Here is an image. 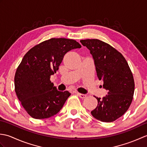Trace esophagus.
Returning a JSON list of instances; mask_svg holds the SVG:
<instances>
[{"label": "esophagus", "instance_id": "1", "mask_svg": "<svg viewBox=\"0 0 147 147\" xmlns=\"http://www.w3.org/2000/svg\"><path fill=\"white\" fill-rule=\"evenodd\" d=\"M76 93L80 96L81 98H85L86 96V95L85 94H82V93Z\"/></svg>", "mask_w": 147, "mask_h": 147}]
</instances>
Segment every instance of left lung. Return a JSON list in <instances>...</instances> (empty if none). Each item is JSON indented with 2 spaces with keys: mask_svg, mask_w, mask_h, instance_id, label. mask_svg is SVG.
Masks as SVG:
<instances>
[{
  "mask_svg": "<svg viewBox=\"0 0 147 147\" xmlns=\"http://www.w3.org/2000/svg\"><path fill=\"white\" fill-rule=\"evenodd\" d=\"M80 42L90 50L97 76L108 91L102 99L95 96L98 105L91 114L100 121L113 122L125 113L132 102L135 91L132 72L121 53L108 43L98 39Z\"/></svg>",
  "mask_w": 147,
  "mask_h": 147,
  "instance_id": "1",
  "label": "left lung"
}]
</instances>
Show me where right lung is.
Here are the masks:
<instances>
[{
  "label": "right lung",
  "instance_id": "right-lung-1",
  "mask_svg": "<svg viewBox=\"0 0 147 147\" xmlns=\"http://www.w3.org/2000/svg\"><path fill=\"white\" fill-rule=\"evenodd\" d=\"M82 47L76 40L52 38L29 50L17 68L15 92L23 108L35 119L49 118L60 111L71 93L57 91L51 82L64 55Z\"/></svg>",
  "mask_w": 147,
  "mask_h": 147
}]
</instances>
